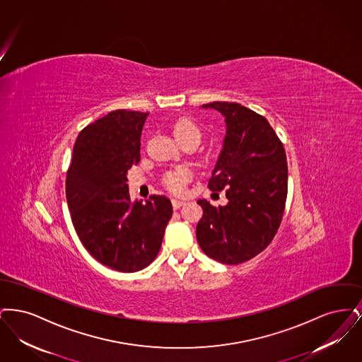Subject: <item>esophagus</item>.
<instances>
[{"label":"esophagus","mask_w":362,"mask_h":362,"mask_svg":"<svg viewBox=\"0 0 362 362\" xmlns=\"http://www.w3.org/2000/svg\"><path fill=\"white\" fill-rule=\"evenodd\" d=\"M183 205H185L183 201H180V199H173V209H179V207L183 206Z\"/></svg>","instance_id":"esophagus-1"}]
</instances>
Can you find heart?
I'll return each instance as SVG.
<instances>
[{
  "instance_id": "b5f03b06",
  "label": "heart",
  "mask_w": 362,
  "mask_h": 362,
  "mask_svg": "<svg viewBox=\"0 0 362 362\" xmlns=\"http://www.w3.org/2000/svg\"><path fill=\"white\" fill-rule=\"evenodd\" d=\"M173 136L182 144L186 141H194L199 142L202 138V130L198 126V123L189 119V118H179L177 121L173 123ZM191 179V173L187 168H176L173 171L164 175V185L167 189L173 191L175 194H180L185 191L186 185L189 183Z\"/></svg>"
}]
</instances>
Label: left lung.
Instances as JSON below:
<instances>
[{
	"label": "left lung",
	"mask_w": 362,
	"mask_h": 362,
	"mask_svg": "<svg viewBox=\"0 0 362 362\" xmlns=\"http://www.w3.org/2000/svg\"><path fill=\"white\" fill-rule=\"evenodd\" d=\"M226 122L224 148L209 180L223 191L225 206L199 199L204 216L197 240L209 258L239 264L260 254L276 236L288 197V163L284 144L267 119L239 103L213 102Z\"/></svg>",
	"instance_id": "8db88e82"
}]
</instances>
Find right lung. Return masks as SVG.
Here are the masks:
<instances>
[{
    "instance_id": "right-lung-1",
    "label": "right lung",
    "mask_w": 362,
    "mask_h": 362,
    "mask_svg": "<svg viewBox=\"0 0 362 362\" xmlns=\"http://www.w3.org/2000/svg\"><path fill=\"white\" fill-rule=\"evenodd\" d=\"M149 112L115 110L76 139L66 175L71 223L86 251L122 273L155 260L173 217L171 201L151 195L132 204L126 173L139 163V137Z\"/></svg>"
}]
</instances>
